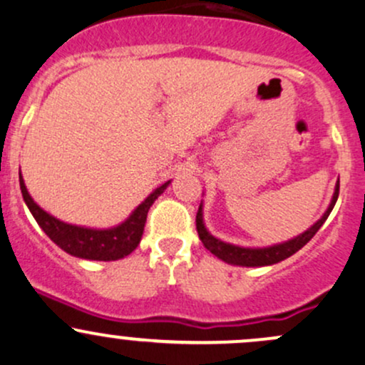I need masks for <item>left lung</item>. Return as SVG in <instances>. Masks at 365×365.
Listing matches in <instances>:
<instances>
[{
  "label": "left lung",
  "instance_id": "8db88e82",
  "mask_svg": "<svg viewBox=\"0 0 365 365\" xmlns=\"http://www.w3.org/2000/svg\"><path fill=\"white\" fill-rule=\"evenodd\" d=\"M338 194H339V180L338 183H336V190H334V195H332V201L322 218H320L314 227L308 228L307 232L299 234L298 237L291 239V241L287 242L277 244V246L262 247V250H251V247H239V246H234V244H227L220 241V239L213 237V235L206 230V227H204L202 206H199L197 216H195V227H197L199 239L202 241L204 247H206L207 251H211L216 258L223 259L225 263H230V265H241V267L274 265V263L282 262V259L289 258L291 255H294L296 251L302 250V247L305 246V244L310 241L315 234H317L319 228L324 225V222H326L327 216H329L336 201H338Z\"/></svg>",
  "mask_w": 365,
  "mask_h": 365
}]
</instances>
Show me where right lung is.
Segmentation results:
<instances>
[{
    "label": "right lung",
    "instance_id": "add662e5",
    "mask_svg": "<svg viewBox=\"0 0 365 365\" xmlns=\"http://www.w3.org/2000/svg\"><path fill=\"white\" fill-rule=\"evenodd\" d=\"M19 180L24 201L48 237L66 253L78 256V258L97 259V262H114V259L124 258L131 251L137 250L150 206L170 185V182H166L161 187H158L121 225L107 228V230H95V228L69 225V223H63L55 216L48 215L33 201L26 185H24L22 175L19 176Z\"/></svg>",
    "mask_w": 365,
    "mask_h": 365
}]
</instances>
